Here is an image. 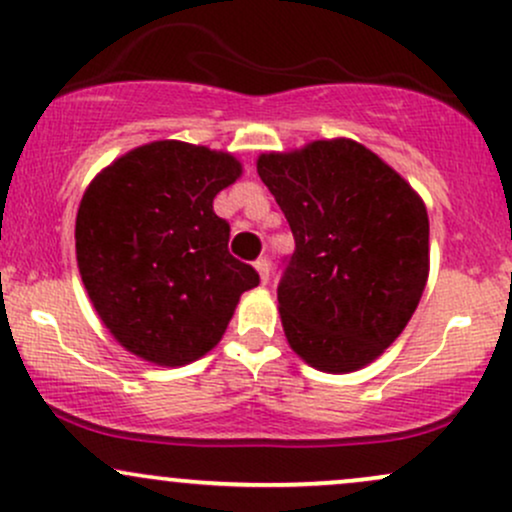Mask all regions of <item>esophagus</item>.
I'll list each match as a JSON object with an SVG mask.
<instances>
[{
    "label": "esophagus",
    "mask_w": 512,
    "mask_h": 512,
    "mask_svg": "<svg viewBox=\"0 0 512 512\" xmlns=\"http://www.w3.org/2000/svg\"><path fill=\"white\" fill-rule=\"evenodd\" d=\"M255 269H257V274H260L262 284H267V281H269V260H267V257H260V260L255 262Z\"/></svg>",
    "instance_id": "1"
}]
</instances>
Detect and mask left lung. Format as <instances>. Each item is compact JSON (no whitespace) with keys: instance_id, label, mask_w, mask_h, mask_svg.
Instances as JSON below:
<instances>
[{"instance_id":"obj_1","label":"left lung","mask_w":512,"mask_h":512,"mask_svg":"<svg viewBox=\"0 0 512 512\" xmlns=\"http://www.w3.org/2000/svg\"><path fill=\"white\" fill-rule=\"evenodd\" d=\"M257 173L296 240L276 286L291 349L327 373L366 366L407 327L424 293V202L351 139L264 154Z\"/></svg>"}]
</instances>
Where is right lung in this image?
<instances>
[{
  "label": "right lung",
  "instance_id": "add662e5",
  "mask_svg": "<svg viewBox=\"0 0 512 512\" xmlns=\"http://www.w3.org/2000/svg\"><path fill=\"white\" fill-rule=\"evenodd\" d=\"M233 156L154 142L117 158L76 214V260L103 325L132 354L182 366L219 344L255 267L228 252L214 197L236 182Z\"/></svg>",
  "mask_w": 512,
  "mask_h": 512
}]
</instances>
